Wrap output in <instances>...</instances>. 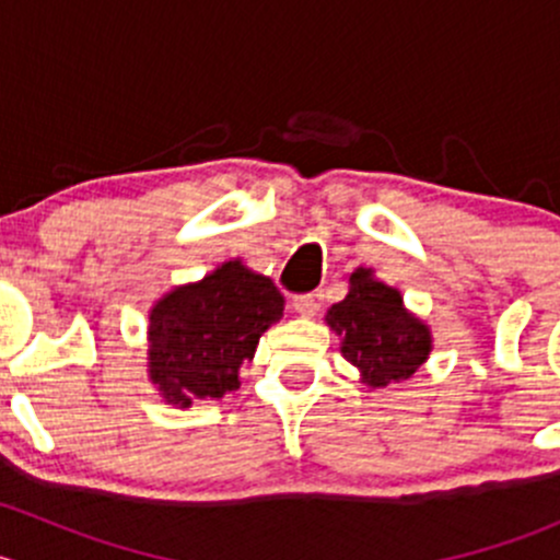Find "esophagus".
Listing matches in <instances>:
<instances>
[{"mask_svg": "<svg viewBox=\"0 0 560 560\" xmlns=\"http://www.w3.org/2000/svg\"><path fill=\"white\" fill-rule=\"evenodd\" d=\"M292 306H295V312L301 316H314L319 312V301H316V295H312V292L292 298Z\"/></svg>", "mask_w": 560, "mask_h": 560, "instance_id": "esophagus-1", "label": "esophagus"}]
</instances>
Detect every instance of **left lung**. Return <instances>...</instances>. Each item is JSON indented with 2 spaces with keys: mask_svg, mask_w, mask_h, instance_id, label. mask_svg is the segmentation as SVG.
Segmentation results:
<instances>
[{
  "mask_svg": "<svg viewBox=\"0 0 560 560\" xmlns=\"http://www.w3.org/2000/svg\"><path fill=\"white\" fill-rule=\"evenodd\" d=\"M349 281V295L327 312L343 358L363 371L371 387L409 380L431 352L428 327L406 312L398 290L371 279V270H354Z\"/></svg>",
  "mask_w": 560,
  "mask_h": 560,
  "instance_id": "obj_1",
  "label": "left lung"
}]
</instances>
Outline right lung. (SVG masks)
Returning <instances> with one entry per match:
<instances>
[{"label": "right lung", "mask_w": 560, "mask_h": 560, "mask_svg": "<svg viewBox=\"0 0 560 560\" xmlns=\"http://www.w3.org/2000/svg\"><path fill=\"white\" fill-rule=\"evenodd\" d=\"M281 314L284 298L273 281L238 259L224 262L154 306L151 380L178 406H189L191 398H224L241 387V369Z\"/></svg>", "instance_id": "right-lung-1"}]
</instances>
